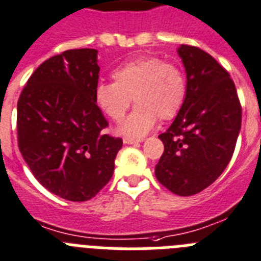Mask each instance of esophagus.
I'll return each instance as SVG.
<instances>
[{"mask_svg": "<svg viewBox=\"0 0 261 261\" xmlns=\"http://www.w3.org/2000/svg\"><path fill=\"white\" fill-rule=\"evenodd\" d=\"M143 139H133V138H123V143L124 144H138L142 143Z\"/></svg>", "mask_w": 261, "mask_h": 261, "instance_id": "obj_1", "label": "esophagus"}]
</instances>
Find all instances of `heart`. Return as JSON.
<instances>
[{"mask_svg": "<svg viewBox=\"0 0 261 261\" xmlns=\"http://www.w3.org/2000/svg\"><path fill=\"white\" fill-rule=\"evenodd\" d=\"M114 83H101L94 92L96 103L113 121L121 122L131 105L137 108L118 133L131 138L144 137L156 121H168L180 113L187 98L184 72L173 63L156 56H142L112 73Z\"/></svg>", "mask_w": 261, "mask_h": 261, "instance_id": "heart-1", "label": "heart"}]
</instances>
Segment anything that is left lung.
<instances>
[{
  "instance_id": "left-lung-1",
  "label": "left lung",
  "mask_w": 261,
  "mask_h": 261,
  "mask_svg": "<svg viewBox=\"0 0 261 261\" xmlns=\"http://www.w3.org/2000/svg\"><path fill=\"white\" fill-rule=\"evenodd\" d=\"M187 98L169 128L159 138L164 152L156 178L172 193L193 196L212 185L234 153L242 124L235 84L213 56L181 44Z\"/></svg>"
}]
</instances>
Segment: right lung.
Returning a JSON list of instances; mask_svg holds the SVG:
<instances>
[{
    "instance_id": "add662e5",
    "label": "right lung",
    "mask_w": 261,
    "mask_h": 261,
    "mask_svg": "<svg viewBox=\"0 0 261 261\" xmlns=\"http://www.w3.org/2000/svg\"><path fill=\"white\" fill-rule=\"evenodd\" d=\"M98 51L68 49L36 68L17 106L18 147L34 177L51 193L83 202L114 172L121 138L108 126L94 99Z\"/></svg>"
}]
</instances>
